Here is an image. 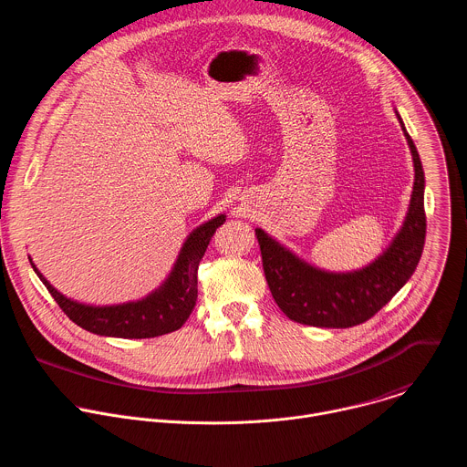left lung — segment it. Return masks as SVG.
I'll return each mask as SVG.
<instances>
[{"instance_id": "obj_1", "label": "left lung", "mask_w": 467, "mask_h": 467, "mask_svg": "<svg viewBox=\"0 0 467 467\" xmlns=\"http://www.w3.org/2000/svg\"><path fill=\"white\" fill-rule=\"evenodd\" d=\"M394 111L412 155L414 183L398 233L374 260L352 271H328L306 262L264 229H254L271 295L295 323L319 328L361 325L407 284L420 262L425 244V176L418 150Z\"/></svg>"}]
</instances>
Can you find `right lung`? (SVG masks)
Listing matches in <instances>:
<instances>
[{
    "label": "right lung",
    "instance_id": "1",
    "mask_svg": "<svg viewBox=\"0 0 467 467\" xmlns=\"http://www.w3.org/2000/svg\"><path fill=\"white\" fill-rule=\"evenodd\" d=\"M225 218L227 216L222 213L192 229L185 238L167 278L137 300L104 306L75 300L60 293L40 273L31 256L29 262L53 298L64 309V314L80 328L104 337H158L180 330L192 314L198 298V265L213 234L220 225H223Z\"/></svg>",
    "mask_w": 467,
    "mask_h": 467
}]
</instances>
